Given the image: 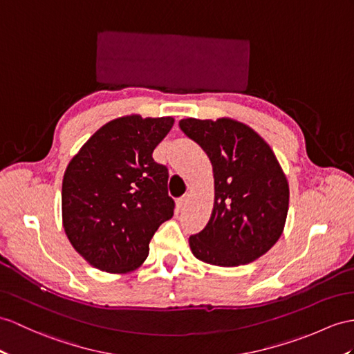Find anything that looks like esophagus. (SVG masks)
I'll list each match as a JSON object with an SVG mask.
<instances>
[{"mask_svg": "<svg viewBox=\"0 0 354 354\" xmlns=\"http://www.w3.org/2000/svg\"><path fill=\"white\" fill-rule=\"evenodd\" d=\"M189 198H191V195H189V194H186V195H183L182 198H180V200L177 201V207H178V209L180 210H183L185 209V207L187 205V203H189Z\"/></svg>", "mask_w": 354, "mask_h": 354, "instance_id": "obj_1", "label": "esophagus"}]
</instances>
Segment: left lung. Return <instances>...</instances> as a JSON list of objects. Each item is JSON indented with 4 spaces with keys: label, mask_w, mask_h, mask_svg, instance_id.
<instances>
[{
    "label": "left lung",
    "mask_w": 354,
    "mask_h": 354,
    "mask_svg": "<svg viewBox=\"0 0 354 354\" xmlns=\"http://www.w3.org/2000/svg\"><path fill=\"white\" fill-rule=\"evenodd\" d=\"M210 159L214 178L212 216L189 237L198 260L237 267L258 260L286 227L290 187L270 145L252 127L230 117L178 122Z\"/></svg>",
    "instance_id": "obj_1"
}]
</instances>
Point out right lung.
<instances>
[{
    "instance_id": "obj_1",
    "label": "right lung",
    "mask_w": 354,
    "mask_h": 354,
    "mask_svg": "<svg viewBox=\"0 0 354 354\" xmlns=\"http://www.w3.org/2000/svg\"><path fill=\"white\" fill-rule=\"evenodd\" d=\"M172 124V117L114 118L68 162L63 228L75 251L96 269L115 274L136 270L154 232L174 214L168 169L151 156Z\"/></svg>"
}]
</instances>
